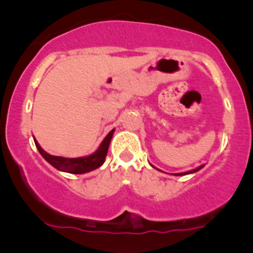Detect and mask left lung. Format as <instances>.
<instances>
[{
  "instance_id": "8db88e82",
  "label": "left lung",
  "mask_w": 253,
  "mask_h": 253,
  "mask_svg": "<svg viewBox=\"0 0 253 253\" xmlns=\"http://www.w3.org/2000/svg\"><path fill=\"white\" fill-rule=\"evenodd\" d=\"M202 168H203V165H201V167H198L197 169H193V170H191V171H188V172H183V174H191V172H196V171H198L200 169H202ZM183 174H177V175H183Z\"/></svg>"
}]
</instances>
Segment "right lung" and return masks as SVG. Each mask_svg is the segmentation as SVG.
Here are the masks:
<instances>
[{
	"instance_id": "add662e5",
	"label": "right lung",
	"mask_w": 253,
	"mask_h": 253,
	"mask_svg": "<svg viewBox=\"0 0 253 253\" xmlns=\"http://www.w3.org/2000/svg\"><path fill=\"white\" fill-rule=\"evenodd\" d=\"M114 131L115 129H112V131L109 132V134L104 138V141L101 142L100 147L98 148V150H96L95 153H93V154L85 158L55 157V155H51L45 152L35 139L34 142H35V145H37L38 150L40 152V154L42 155V158L46 160L48 164L52 165L53 168H56L57 170H61V171L70 172V174H84V172H88V171H91V170L98 169V168L101 167L103 163L105 162L106 154H108L109 144H110Z\"/></svg>"
}]
</instances>
